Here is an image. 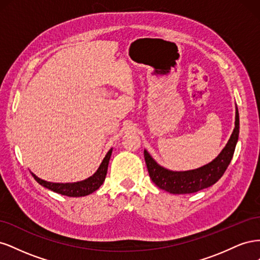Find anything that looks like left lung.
<instances>
[{"label":"left lung","mask_w":260,"mask_h":260,"mask_svg":"<svg viewBox=\"0 0 260 260\" xmlns=\"http://www.w3.org/2000/svg\"><path fill=\"white\" fill-rule=\"evenodd\" d=\"M240 132V118L237 108L235 112V128L228 141L225 147L211 162L199 169L188 171H170L159 166L146 151L144 158L149 177L161 190L172 194L195 193L215 184L226 170L234 154Z\"/></svg>","instance_id":"obj_1"}]
</instances>
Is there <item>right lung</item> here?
<instances>
[{"label": "right lung", "instance_id": "1", "mask_svg": "<svg viewBox=\"0 0 260 260\" xmlns=\"http://www.w3.org/2000/svg\"><path fill=\"white\" fill-rule=\"evenodd\" d=\"M113 148H111L106 154L105 158L102 161L100 165V167L98 171L94 174L92 177L85 179L83 181H80V182H76V183H52L48 182V181L41 180L40 178L36 177L34 174V178L37 180V182L39 184H41L42 186L49 188V190L56 192L61 195H66L70 196V198H79V196H85L93 193L94 191H96L98 188L103 184L106 174H107V168H108V162L109 158H111Z\"/></svg>", "mask_w": 260, "mask_h": 260}]
</instances>
